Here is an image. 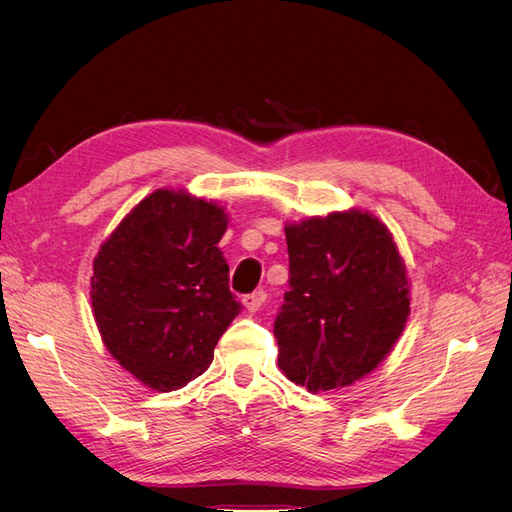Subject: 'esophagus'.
<instances>
[{"label": "esophagus", "mask_w": 512, "mask_h": 512, "mask_svg": "<svg viewBox=\"0 0 512 512\" xmlns=\"http://www.w3.org/2000/svg\"><path fill=\"white\" fill-rule=\"evenodd\" d=\"M265 301H267V292L256 290L252 294H247V297H243V307L247 309V312H258V309L265 305Z\"/></svg>", "instance_id": "esophagus-1"}]
</instances>
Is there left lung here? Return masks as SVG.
Returning <instances> with one entry per match:
<instances>
[{
  "label": "left lung",
  "instance_id": "1",
  "mask_svg": "<svg viewBox=\"0 0 512 512\" xmlns=\"http://www.w3.org/2000/svg\"><path fill=\"white\" fill-rule=\"evenodd\" d=\"M284 232L290 290L273 327L277 365L309 393L352 386L406 329V262L386 224L361 209L286 222Z\"/></svg>",
  "mask_w": 512,
  "mask_h": 512
}]
</instances>
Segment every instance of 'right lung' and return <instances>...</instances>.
Instances as JSON below:
<instances>
[{"label":"right lung","mask_w":512,"mask_h":512,"mask_svg":"<svg viewBox=\"0 0 512 512\" xmlns=\"http://www.w3.org/2000/svg\"><path fill=\"white\" fill-rule=\"evenodd\" d=\"M226 207L188 190L145 196L100 245L91 312L113 359L151 391L205 374L239 303L220 239Z\"/></svg>","instance_id":"1"}]
</instances>
